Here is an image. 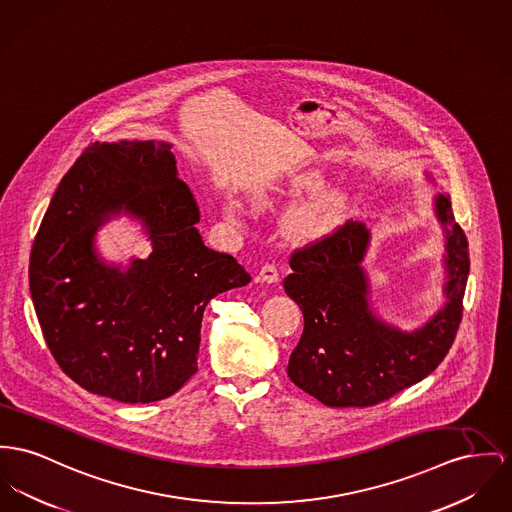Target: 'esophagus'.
Instances as JSON below:
<instances>
[{
  "instance_id": "obj_1",
  "label": "esophagus",
  "mask_w": 512,
  "mask_h": 512,
  "mask_svg": "<svg viewBox=\"0 0 512 512\" xmlns=\"http://www.w3.org/2000/svg\"><path fill=\"white\" fill-rule=\"evenodd\" d=\"M258 277H260L264 283H277V281H279V272H277V268H275L273 264H266V266H262Z\"/></svg>"
}]
</instances>
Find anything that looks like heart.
<instances>
[{
	"instance_id": "heart-1",
	"label": "heart",
	"mask_w": 512,
	"mask_h": 512,
	"mask_svg": "<svg viewBox=\"0 0 512 512\" xmlns=\"http://www.w3.org/2000/svg\"><path fill=\"white\" fill-rule=\"evenodd\" d=\"M322 188H324V176L320 172H305L289 182L287 196L293 200H301L305 196L318 194ZM341 211H343V198L340 194H326L322 198H316L312 204L297 209L289 217L285 231L291 239L299 242L318 239L336 227V223L340 221Z\"/></svg>"
}]
</instances>
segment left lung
<instances>
[{"label":"left lung","mask_w":512,"mask_h":512,"mask_svg":"<svg viewBox=\"0 0 512 512\" xmlns=\"http://www.w3.org/2000/svg\"><path fill=\"white\" fill-rule=\"evenodd\" d=\"M446 231L444 307L421 328L402 332L369 307V277L361 268L371 233L347 221L334 233L295 250L285 293L305 316L287 375L330 408L375 406L431 375L446 357L462 322L470 273L468 239L454 221L450 198H435Z\"/></svg>","instance_id":"8db88e82"}]
</instances>
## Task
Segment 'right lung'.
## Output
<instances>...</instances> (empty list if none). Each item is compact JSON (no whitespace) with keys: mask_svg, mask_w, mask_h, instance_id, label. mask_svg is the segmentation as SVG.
Returning <instances> with one entry per match:
<instances>
[{"mask_svg":"<svg viewBox=\"0 0 512 512\" xmlns=\"http://www.w3.org/2000/svg\"><path fill=\"white\" fill-rule=\"evenodd\" d=\"M122 210L154 248L126 273L92 248L96 229ZM198 221L165 141H97L66 172L33 242L29 285L50 353L81 388L149 404L196 375L207 303L252 279L205 246Z\"/></svg>","mask_w":512,"mask_h":512,"instance_id":"right-lung-1","label":"right lung"}]
</instances>
